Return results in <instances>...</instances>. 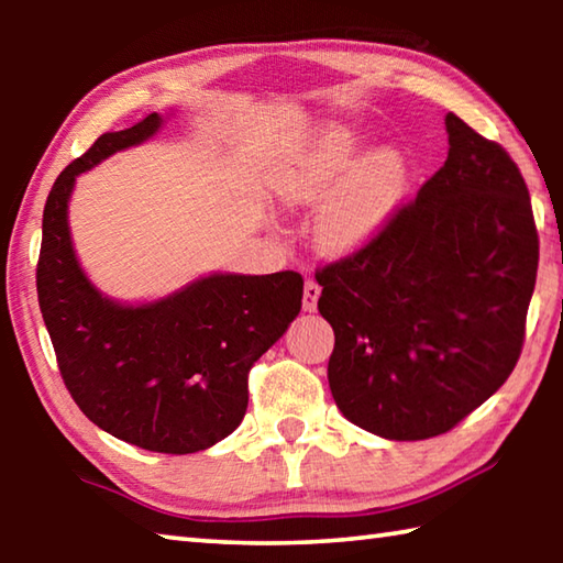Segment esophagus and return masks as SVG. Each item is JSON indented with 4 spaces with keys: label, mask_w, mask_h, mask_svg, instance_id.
<instances>
[{
    "label": "esophagus",
    "mask_w": 563,
    "mask_h": 563,
    "mask_svg": "<svg viewBox=\"0 0 563 563\" xmlns=\"http://www.w3.org/2000/svg\"><path fill=\"white\" fill-rule=\"evenodd\" d=\"M318 298H320V285L316 280H305L302 310L305 312H316L318 310Z\"/></svg>",
    "instance_id": "obj_1"
}]
</instances>
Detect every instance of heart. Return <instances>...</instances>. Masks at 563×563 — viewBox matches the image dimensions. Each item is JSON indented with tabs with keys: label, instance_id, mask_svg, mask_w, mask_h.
<instances>
[{
	"label": "heart",
	"instance_id": "1",
	"mask_svg": "<svg viewBox=\"0 0 563 563\" xmlns=\"http://www.w3.org/2000/svg\"><path fill=\"white\" fill-rule=\"evenodd\" d=\"M362 139L345 123H325L275 170L273 190L288 206L318 208L312 233L330 255H352L373 243L402 203L407 164L395 148L362 156Z\"/></svg>",
	"mask_w": 563,
	"mask_h": 563
}]
</instances>
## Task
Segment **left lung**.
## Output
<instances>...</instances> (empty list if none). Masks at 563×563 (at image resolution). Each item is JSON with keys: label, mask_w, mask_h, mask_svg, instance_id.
I'll use <instances>...</instances> for the list:
<instances>
[{"label": "left lung", "mask_w": 563, "mask_h": 563, "mask_svg": "<svg viewBox=\"0 0 563 563\" xmlns=\"http://www.w3.org/2000/svg\"><path fill=\"white\" fill-rule=\"evenodd\" d=\"M450 154L373 243L316 273L340 412L385 440L450 432L507 383L539 265L529 188L446 113Z\"/></svg>", "instance_id": "left-lung-1"}]
</instances>
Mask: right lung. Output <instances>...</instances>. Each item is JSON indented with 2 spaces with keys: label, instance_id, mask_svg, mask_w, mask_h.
Returning <instances> with one entry per match:
<instances>
[{
  "label": "right lung",
  "instance_id": "add662e5",
  "mask_svg": "<svg viewBox=\"0 0 563 563\" xmlns=\"http://www.w3.org/2000/svg\"><path fill=\"white\" fill-rule=\"evenodd\" d=\"M164 126L148 113L103 133L54 180L44 206L36 292L74 402L93 424L148 452H201L231 434L247 407V373L302 305L295 271L213 273L166 298L121 305L93 288L69 231L74 180Z\"/></svg>",
  "mask_w": 563,
  "mask_h": 563
}]
</instances>
